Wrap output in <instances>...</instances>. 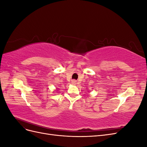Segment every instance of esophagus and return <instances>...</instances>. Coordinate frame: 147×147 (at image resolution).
Masks as SVG:
<instances>
[{
    "instance_id": "34e87169",
    "label": "esophagus",
    "mask_w": 147,
    "mask_h": 147,
    "mask_svg": "<svg viewBox=\"0 0 147 147\" xmlns=\"http://www.w3.org/2000/svg\"><path fill=\"white\" fill-rule=\"evenodd\" d=\"M72 83L73 84H77V81L75 80H72Z\"/></svg>"
}]
</instances>
